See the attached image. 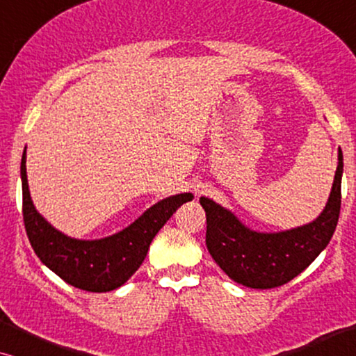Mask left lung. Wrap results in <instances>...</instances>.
Returning <instances> with one entry per match:
<instances>
[{"label":"left lung","mask_w":356,"mask_h":356,"mask_svg":"<svg viewBox=\"0 0 356 356\" xmlns=\"http://www.w3.org/2000/svg\"><path fill=\"white\" fill-rule=\"evenodd\" d=\"M343 155L339 163L324 211L316 220L291 230L261 233L243 225L235 213L209 197L199 202L206 211V245L220 269L250 289H275L301 274L329 245L339 222L342 201Z\"/></svg>","instance_id":"8db88e82"}]
</instances>
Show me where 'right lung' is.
<instances>
[{"instance_id":"right-lung-1","label":"right lung","mask_w":356,"mask_h":356,"mask_svg":"<svg viewBox=\"0 0 356 356\" xmlns=\"http://www.w3.org/2000/svg\"><path fill=\"white\" fill-rule=\"evenodd\" d=\"M21 179L24 225L38 259L66 284L95 293L126 284L143 264L160 228L179 206L194 197L191 193L165 197L115 235L100 240H76L56 230L37 212L29 191L26 150L21 160Z\"/></svg>"}]
</instances>
